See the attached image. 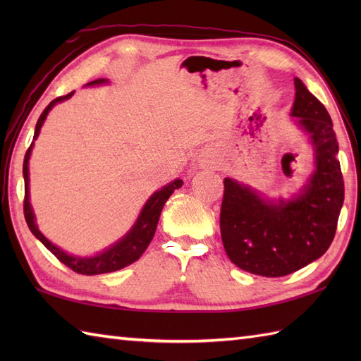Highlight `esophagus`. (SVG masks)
<instances>
[{
    "label": "esophagus",
    "instance_id": "1",
    "mask_svg": "<svg viewBox=\"0 0 361 361\" xmlns=\"http://www.w3.org/2000/svg\"><path fill=\"white\" fill-rule=\"evenodd\" d=\"M200 163H202V166H211V164H214V158H212L211 153H208V152L202 153V155H200Z\"/></svg>",
    "mask_w": 361,
    "mask_h": 361
}]
</instances>
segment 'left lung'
Returning a JSON list of instances; mask_svg holds the SVG:
<instances>
[{
    "label": "left lung",
    "instance_id": "8db88e82",
    "mask_svg": "<svg viewBox=\"0 0 361 361\" xmlns=\"http://www.w3.org/2000/svg\"><path fill=\"white\" fill-rule=\"evenodd\" d=\"M291 116L309 135L315 169L299 194L270 202L256 190L225 178L220 209L221 242L245 271L279 278L317 260L331 247L344 202L338 142L326 106L295 78Z\"/></svg>",
    "mask_w": 361,
    "mask_h": 361
}]
</instances>
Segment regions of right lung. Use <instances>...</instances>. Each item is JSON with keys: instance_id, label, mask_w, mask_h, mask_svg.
<instances>
[{"instance_id": "add662e5", "label": "right lung", "mask_w": 361, "mask_h": 361, "mask_svg": "<svg viewBox=\"0 0 361 361\" xmlns=\"http://www.w3.org/2000/svg\"><path fill=\"white\" fill-rule=\"evenodd\" d=\"M109 80L106 79H97L87 83L88 87L93 85H101V83H106ZM74 94V91H71L70 94L66 96H60L57 99L46 106L43 110V113L40 114V118L37 121L35 126V133H34V140H37L38 133H40V128L43 126V122L48 116L49 110L52 109L54 105L59 102H63L66 99H70ZM32 144L29 145V149L25 155V163H23V175H25V203H23V209H25V219L26 224L38 240H40L46 248H48L54 256H56L60 262L65 264L66 267H70L73 271L79 273V274H87V276H93V274H102V273H111L121 270L130 264H133L135 260H137L141 257L142 252L145 251V248L149 247V243L153 239V234L157 231V225L158 220L161 216V209H163L164 203L167 202V198L172 195V192L175 189H178L183 186L181 180H173L172 183H169L164 188H161L159 190H157L153 194L147 203L144 204V208L137 217L136 224L133 225V228L122 237L121 240H118L114 245H111L110 248H106L105 251L99 252V255L93 256V257H78V256H71L66 255L63 250H60L59 247H56L52 242H49L46 237L38 231V228L35 225V216L32 211V206H30L29 202V158H30V152H32Z\"/></svg>"}]
</instances>
